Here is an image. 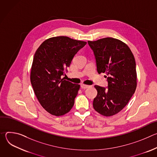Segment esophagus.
I'll return each mask as SVG.
<instances>
[{"mask_svg": "<svg viewBox=\"0 0 157 157\" xmlns=\"http://www.w3.org/2000/svg\"><path fill=\"white\" fill-rule=\"evenodd\" d=\"M81 87L82 89H87V88L90 87V86L86 85V84H81Z\"/></svg>", "mask_w": 157, "mask_h": 157, "instance_id": "34e87169", "label": "esophagus"}]
</instances>
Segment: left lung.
Listing matches in <instances>:
<instances>
[{"instance_id":"8db88e82","label":"left lung","mask_w":157,"mask_h":157,"mask_svg":"<svg viewBox=\"0 0 157 157\" xmlns=\"http://www.w3.org/2000/svg\"><path fill=\"white\" fill-rule=\"evenodd\" d=\"M94 52L99 74L105 73L107 88L95 85L97 96L93 101L96 111L105 117L113 116L128 104L137 87L136 64L127 44L107 37L88 41Z\"/></svg>"}]
</instances>
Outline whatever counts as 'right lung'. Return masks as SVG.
Segmentation results:
<instances>
[{"label":"right lung","mask_w":157,"mask_h":157,"mask_svg":"<svg viewBox=\"0 0 157 157\" xmlns=\"http://www.w3.org/2000/svg\"><path fill=\"white\" fill-rule=\"evenodd\" d=\"M86 43L64 36L52 37L44 40L34 55L31 84L41 105L53 116H63L74 105L80 85L61 77Z\"/></svg>","instance_id":"1"}]
</instances>
